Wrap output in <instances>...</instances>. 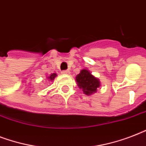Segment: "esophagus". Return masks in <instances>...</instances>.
<instances>
[{
	"mask_svg": "<svg viewBox=\"0 0 146 146\" xmlns=\"http://www.w3.org/2000/svg\"><path fill=\"white\" fill-rule=\"evenodd\" d=\"M62 73H63V74L68 75V74H70V70H63L62 71Z\"/></svg>",
	"mask_w": 146,
	"mask_h": 146,
	"instance_id": "34e87169",
	"label": "esophagus"
}]
</instances>
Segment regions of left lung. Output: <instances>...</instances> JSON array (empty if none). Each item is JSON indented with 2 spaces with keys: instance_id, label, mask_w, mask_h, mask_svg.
<instances>
[{
  "instance_id": "obj_1",
  "label": "left lung",
  "mask_w": 146,
  "mask_h": 146,
  "mask_svg": "<svg viewBox=\"0 0 146 146\" xmlns=\"http://www.w3.org/2000/svg\"><path fill=\"white\" fill-rule=\"evenodd\" d=\"M78 82V86L82 89L86 95H92L96 92V90L100 86V82L98 79L94 77L90 72L87 70H82L76 76V78Z\"/></svg>"
}]
</instances>
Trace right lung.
Segmentation results:
<instances>
[{
  "instance_id": "1",
  "label": "right lung",
  "mask_w": 146,
  "mask_h": 146,
  "mask_svg": "<svg viewBox=\"0 0 146 146\" xmlns=\"http://www.w3.org/2000/svg\"><path fill=\"white\" fill-rule=\"evenodd\" d=\"M56 76H57V74L56 73H52V74H50V76L48 77L49 80H54V79L55 77H56Z\"/></svg>"
}]
</instances>
